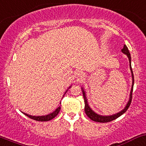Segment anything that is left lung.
I'll return each mask as SVG.
<instances>
[{
	"label": "left lung",
	"mask_w": 146,
	"mask_h": 146,
	"mask_svg": "<svg viewBox=\"0 0 146 146\" xmlns=\"http://www.w3.org/2000/svg\"><path fill=\"white\" fill-rule=\"evenodd\" d=\"M122 52L125 55H127V56L129 58V66H130V70L131 72H132V89H131V92H130V97H129V102H127V105L126 107H125L124 110H123L122 111L118 112V113L116 114H113L111 115V116H100V115L97 114L96 113H95L89 107V105L87 103V100H86V96H85V93H84V90H82V94H83V96H84V104H85V106H84V111H85L86 114L87 115V116L90 118L91 120L92 121H95V122H98V123H108L110 122V121H113V120L116 119V118L121 116V115L123 114L129 108V105H130L131 102H132V91H133V86H134V75H133V71L132 69V66H131V56H130V53L129 52V50H128L127 47L126 46V45H124L123 46V49L121 50Z\"/></svg>",
	"instance_id": "obj_1"
}]
</instances>
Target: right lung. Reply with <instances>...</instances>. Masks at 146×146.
Here are the masks:
<instances>
[{"mask_svg": "<svg viewBox=\"0 0 146 146\" xmlns=\"http://www.w3.org/2000/svg\"><path fill=\"white\" fill-rule=\"evenodd\" d=\"M65 94H66V93H65ZM60 104H61V102H60ZM60 110H61V107L60 106L58 107V108L57 109V110H55V111L52 112V113H50V114H48V115H46V116H30V115L27 114V113H23L25 115V116H28V117L31 118V119L35 120V121H50V120H52V118H55V116H57V115L58 114L59 112L60 111Z\"/></svg>", "mask_w": 146, "mask_h": 146, "instance_id": "add662e5", "label": "right lung"}]
</instances>
